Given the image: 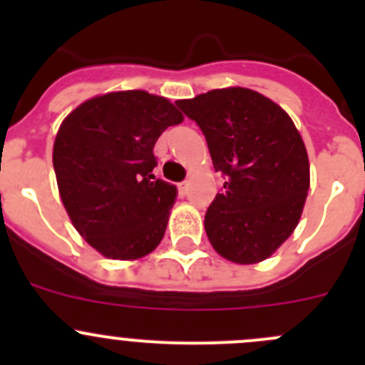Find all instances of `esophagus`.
Wrapping results in <instances>:
<instances>
[{
  "mask_svg": "<svg viewBox=\"0 0 365 365\" xmlns=\"http://www.w3.org/2000/svg\"><path fill=\"white\" fill-rule=\"evenodd\" d=\"M187 192H189V182H187V180H185V182H180L178 183V194L183 197Z\"/></svg>",
  "mask_w": 365,
  "mask_h": 365,
  "instance_id": "obj_1",
  "label": "esophagus"
}]
</instances>
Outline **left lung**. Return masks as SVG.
<instances>
[{"label":"left lung","instance_id":"8db88e82","mask_svg":"<svg viewBox=\"0 0 365 365\" xmlns=\"http://www.w3.org/2000/svg\"><path fill=\"white\" fill-rule=\"evenodd\" d=\"M175 104L200 125L226 178L205 215L212 247L238 264L270 257L295 231L309 190L307 150L293 120L240 86Z\"/></svg>","mask_w":365,"mask_h":365}]
</instances>
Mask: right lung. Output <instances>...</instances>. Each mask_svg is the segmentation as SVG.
Returning <instances> with one entry per match:
<instances>
[{"instance_id":"obj_1","label":"right lung","mask_w":365,"mask_h":365,"mask_svg":"<svg viewBox=\"0 0 365 365\" xmlns=\"http://www.w3.org/2000/svg\"><path fill=\"white\" fill-rule=\"evenodd\" d=\"M183 116L143 90L83 102L61 123L53 164L73 227L102 256L138 259L160 244L175 185L155 178L153 146Z\"/></svg>"}]
</instances>
